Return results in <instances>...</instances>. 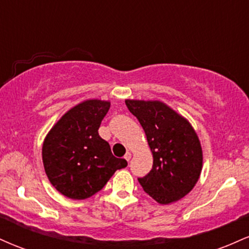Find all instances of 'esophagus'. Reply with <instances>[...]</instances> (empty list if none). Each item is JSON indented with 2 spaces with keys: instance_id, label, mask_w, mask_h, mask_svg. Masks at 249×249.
Wrapping results in <instances>:
<instances>
[{
  "instance_id": "34e87169",
  "label": "esophagus",
  "mask_w": 249,
  "mask_h": 249,
  "mask_svg": "<svg viewBox=\"0 0 249 249\" xmlns=\"http://www.w3.org/2000/svg\"><path fill=\"white\" fill-rule=\"evenodd\" d=\"M131 156H132V154H131V152H126V154H125V156H124V158L126 159L127 161H130L131 160Z\"/></svg>"
}]
</instances>
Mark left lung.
Returning a JSON list of instances; mask_svg holds the SVG:
<instances>
[{
	"label": "left lung",
	"instance_id": "obj_1",
	"mask_svg": "<svg viewBox=\"0 0 249 249\" xmlns=\"http://www.w3.org/2000/svg\"><path fill=\"white\" fill-rule=\"evenodd\" d=\"M137 117L153 154L152 170L139 184L157 202L167 205L190 193L202 168V150L192 125L159 101L126 99Z\"/></svg>",
	"mask_w": 249,
	"mask_h": 249
}]
</instances>
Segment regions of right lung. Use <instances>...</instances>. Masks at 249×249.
<instances>
[{"instance_id":"add662e5","label":"right lung","mask_w":249,"mask_h":249,"mask_svg":"<svg viewBox=\"0 0 249 249\" xmlns=\"http://www.w3.org/2000/svg\"><path fill=\"white\" fill-rule=\"evenodd\" d=\"M110 102L89 99L70 108L45 137L42 159L53 186L70 199L92 196L117 170L127 166L116 158L98 128Z\"/></svg>"}]
</instances>
